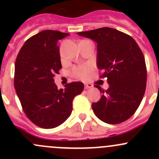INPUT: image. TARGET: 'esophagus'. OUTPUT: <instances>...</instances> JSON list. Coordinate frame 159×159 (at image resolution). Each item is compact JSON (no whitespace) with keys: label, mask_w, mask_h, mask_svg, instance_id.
<instances>
[{"label":"esophagus","mask_w":159,"mask_h":159,"mask_svg":"<svg viewBox=\"0 0 159 159\" xmlns=\"http://www.w3.org/2000/svg\"><path fill=\"white\" fill-rule=\"evenodd\" d=\"M93 85L91 84H90V83H84V89H91V88H92Z\"/></svg>","instance_id":"34e87169"}]
</instances>
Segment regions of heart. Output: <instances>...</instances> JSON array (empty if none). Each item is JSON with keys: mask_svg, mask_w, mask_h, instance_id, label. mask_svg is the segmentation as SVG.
<instances>
[{"mask_svg": "<svg viewBox=\"0 0 159 159\" xmlns=\"http://www.w3.org/2000/svg\"><path fill=\"white\" fill-rule=\"evenodd\" d=\"M91 71H92V67L90 65L85 64L80 66L74 67L72 68V75L78 79L84 81L89 78Z\"/></svg>", "mask_w": 159, "mask_h": 159, "instance_id": "obj_1", "label": "heart"}]
</instances>
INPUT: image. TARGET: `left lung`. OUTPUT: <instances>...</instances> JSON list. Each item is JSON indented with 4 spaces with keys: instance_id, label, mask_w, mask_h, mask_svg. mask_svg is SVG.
I'll return each mask as SVG.
<instances>
[{
    "instance_id": "obj_1",
    "label": "left lung",
    "mask_w": 159,
    "mask_h": 159,
    "mask_svg": "<svg viewBox=\"0 0 159 159\" xmlns=\"http://www.w3.org/2000/svg\"><path fill=\"white\" fill-rule=\"evenodd\" d=\"M98 44L97 66L109 88L94 85L102 96L92 103L94 113L108 124H119L131 118L140 105L146 89L144 54L136 41L125 33L111 28L78 32Z\"/></svg>"
}]
</instances>
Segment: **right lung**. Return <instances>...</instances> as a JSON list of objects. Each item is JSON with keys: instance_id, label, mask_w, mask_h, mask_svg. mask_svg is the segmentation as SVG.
<instances>
[{"instance_id": "obj_1", "label": "right lung", "mask_w": 159, "mask_h": 159, "mask_svg": "<svg viewBox=\"0 0 159 159\" xmlns=\"http://www.w3.org/2000/svg\"><path fill=\"white\" fill-rule=\"evenodd\" d=\"M69 34L46 30L28 38L15 61L14 84L25 115L37 126L54 129L72 111L74 98L84 90L79 81L57 89L55 74L62 68L57 41Z\"/></svg>"}]
</instances>
